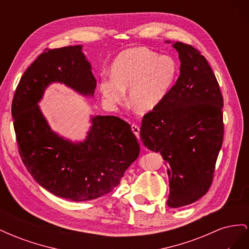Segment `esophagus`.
Instances as JSON below:
<instances>
[{"label": "esophagus", "instance_id": "1", "mask_svg": "<svg viewBox=\"0 0 249 249\" xmlns=\"http://www.w3.org/2000/svg\"><path fill=\"white\" fill-rule=\"evenodd\" d=\"M132 131H133V133L136 135V137H139V133H140V127L137 125V124H132Z\"/></svg>", "mask_w": 249, "mask_h": 249}]
</instances>
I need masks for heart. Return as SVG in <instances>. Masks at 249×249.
Returning <instances> with one entry per match:
<instances>
[{
	"mask_svg": "<svg viewBox=\"0 0 249 249\" xmlns=\"http://www.w3.org/2000/svg\"><path fill=\"white\" fill-rule=\"evenodd\" d=\"M178 74L170 56L145 48L123 51L111 65V77L100 82V91L110 104L120 103L129 90V103L140 113L156 109L165 100Z\"/></svg>",
	"mask_w": 249,
	"mask_h": 249,
	"instance_id": "b5f03b06",
	"label": "heart"
}]
</instances>
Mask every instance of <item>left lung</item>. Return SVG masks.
I'll return each instance as SVG.
<instances>
[{
  "mask_svg": "<svg viewBox=\"0 0 249 249\" xmlns=\"http://www.w3.org/2000/svg\"><path fill=\"white\" fill-rule=\"evenodd\" d=\"M172 47L178 53L179 76L165 100L143 116L140 137L166 162L167 206L179 208L202 197L213 182L223 141V97L200 52L179 41Z\"/></svg>",
  "mask_w": 249,
  "mask_h": 249,
  "instance_id": "left-lung-1",
  "label": "left lung"
}]
</instances>
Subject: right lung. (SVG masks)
<instances>
[{
	"label": "right lung",
	"instance_id": "1",
	"mask_svg": "<svg viewBox=\"0 0 249 249\" xmlns=\"http://www.w3.org/2000/svg\"><path fill=\"white\" fill-rule=\"evenodd\" d=\"M93 96L96 80L82 46L43 52L21 76L12 101L18 152L44 189L72 201L101 197L119 184L140 152L131 125L116 116H92L84 141L72 142L51 129L38 106L52 83Z\"/></svg>",
	"mask_w": 249,
	"mask_h": 249
}]
</instances>
